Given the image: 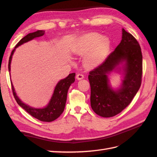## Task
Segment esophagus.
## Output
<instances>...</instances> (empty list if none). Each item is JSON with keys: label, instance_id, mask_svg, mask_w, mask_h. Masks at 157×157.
<instances>
[{"label": "esophagus", "instance_id": "1", "mask_svg": "<svg viewBox=\"0 0 157 157\" xmlns=\"http://www.w3.org/2000/svg\"><path fill=\"white\" fill-rule=\"evenodd\" d=\"M84 78V75L82 74V73H78V74H77L76 75V78L78 79V80H80V79H82Z\"/></svg>", "mask_w": 157, "mask_h": 157}]
</instances>
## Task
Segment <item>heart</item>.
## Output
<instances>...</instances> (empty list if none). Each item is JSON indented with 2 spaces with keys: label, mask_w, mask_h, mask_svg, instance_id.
<instances>
[{
  "label": "heart",
  "mask_w": 157,
  "mask_h": 157,
  "mask_svg": "<svg viewBox=\"0 0 157 157\" xmlns=\"http://www.w3.org/2000/svg\"><path fill=\"white\" fill-rule=\"evenodd\" d=\"M111 46V41L98 33H89L80 39L78 52L86 55L84 63L88 67H94L105 61Z\"/></svg>",
  "instance_id": "obj_1"
}]
</instances>
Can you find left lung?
Here are the masks:
<instances>
[{"label":"left lung","instance_id":"1","mask_svg":"<svg viewBox=\"0 0 157 157\" xmlns=\"http://www.w3.org/2000/svg\"><path fill=\"white\" fill-rule=\"evenodd\" d=\"M121 64V68L118 66ZM122 69L124 77L121 86L113 89L108 75ZM142 55L141 48L131 34L122 29V40L115 51L101 65L90 71L91 107L102 117H111L128 106L139 90L142 82Z\"/></svg>","mask_w":157,"mask_h":157}]
</instances>
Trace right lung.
Segmentation results:
<instances>
[{"label":"right lung","instance_id":"1","mask_svg":"<svg viewBox=\"0 0 157 157\" xmlns=\"http://www.w3.org/2000/svg\"><path fill=\"white\" fill-rule=\"evenodd\" d=\"M45 31L44 30H38L35 32L29 33L28 35H26L25 37H23L20 40L15 48L11 52V56L9 60V71H11V63L12 60V56L14 53L15 48L21 44H24L25 42H28L36 38L40 37V36L44 34ZM10 74V73H9ZM75 73H70V74L63 79H61L56 85L54 92L52 95V97L50 100L48 104L45 107L42 109L34 108L32 106L23 103L19 97L17 96V94L15 90V88L13 87V85L11 83L13 94L14 96L15 101L17 102V104L22 107L25 111H27L29 115L34 117L36 119H38L41 121L45 122H51L57 119L62 114V113L64 111L65 103L67 101V96L68 90L70 86L75 82Z\"/></svg>","mask_w":157,"mask_h":157}]
</instances>
